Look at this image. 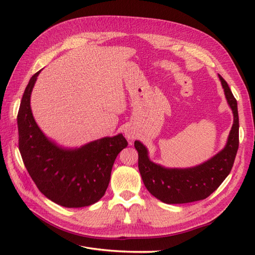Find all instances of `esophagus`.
<instances>
[{
  "label": "esophagus",
  "mask_w": 255,
  "mask_h": 255,
  "mask_svg": "<svg viewBox=\"0 0 255 255\" xmlns=\"http://www.w3.org/2000/svg\"><path fill=\"white\" fill-rule=\"evenodd\" d=\"M126 135H127V137L128 138V139H133V138H134V136H133L132 134H130L129 132H127V134H126Z\"/></svg>",
  "instance_id": "1"
}]
</instances>
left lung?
<instances>
[{"label":"left lung","instance_id":"obj_1","mask_svg":"<svg viewBox=\"0 0 255 255\" xmlns=\"http://www.w3.org/2000/svg\"><path fill=\"white\" fill-rule=\"evenodd\" d=\"M226 98L234 114V123L225 149L204 164L189 169H167L152 163L145 146L135 141L138 168L151 195L168 204H181L206 199L217 189L232 170L239 144L237 102L228 83L219 75Z\"/></svg>","mask_w":255,"mask_h":255}]
</instances>
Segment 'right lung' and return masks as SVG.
<instances>
[{"label": "right lung", "mask_w": 255, "mask_h": 255, "mask_svg": "<svg viewBox=\"0 0 255 255\" xmlns=\"http://www.w3.org/2000/svg\"><path fill=\"white\" fill-rule=\"evenodd\" d=\"M39 72L29 80L18 112L22 160L37 188L51 201L65 207L89 206L104 196L115 159L128 141L119 134L75 150L61 149L50 141L38 128L29 105Z\"/></svg>", "instance_id": "obj_1"}]
</instances>
